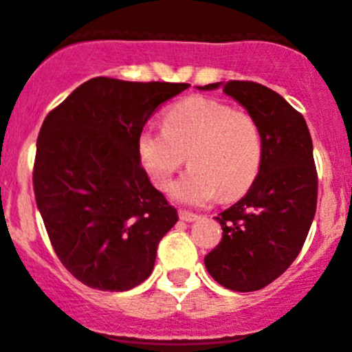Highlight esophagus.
Masks as SVG:
<instances>
[{"instance_id":"obj_1","label":"esophagus","mask_w":352,"mask_h":352,"mask_svg":"<svg viewBox=\"0 0 352 352\" xmlns=\"http://www.w3.org/2000/svg\"><path fill=\"white\" fill-rule=\"evenodd\" d=\"M179 218L182 221H196L197 218V214L196 213H190V211H186V210H180L179 211Z\"/></svg>"}]
</instances>
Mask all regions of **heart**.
Masks as SVG:
<instances>
[{
	"label": "heart",
	"mask_w": 352,
	"mask_h": 352,
	"mask_svg": "<svg viewBox=\"0 0 352 352\" xmlns=\"http://www.w3.org/2000/svg\"><path fill=\"white\" fill-rule=\"evenodd\" d=\"M138 153L146 173L160 190H168L173 175L187 163L173 196L187 204L237 199L258 177L263 138L249 111L208 96H189L163 115V131H144Z\"/></svg>",
	"instance_id": "b5f03b06"
}]
</instances>
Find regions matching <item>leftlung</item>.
<instances>
[{"label":"left lung","instance_id":"obj_1","mask_svg":"<svg viewBox=\"0 0 352 352\" xmlns=\"http://www.w3.org/2000/svg\"><path fill=\"white\" fill-rule=\"evenodd\" d=\"M223 93L258 122L263 158L248 194L214 217L223 234L204 265L223 287L251 292L280 277L301 252L315 218L318 173L305 117L280 94L252 80H228Z\"/></svg>","mask_w":352,"mask_h":352}]
</instances>
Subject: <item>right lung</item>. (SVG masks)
<instances>
[{"instance_id": "right-lung-1", "label": "right lung", "mask_w": 352, "mask_h": 352, "mask_svg": "<svg viewBox=\"0 0 352 352\" xmlns=\"http://www.w3.org/2000/svg\"><path fill=\"white\" fill-rule=\"evenodd\" d=\"M184 82L94 77L44 118L32 184L58 259L77 280L122 292L142 284L179 214L151 186L138 139Z\"/></svg>"}]
</instances>
